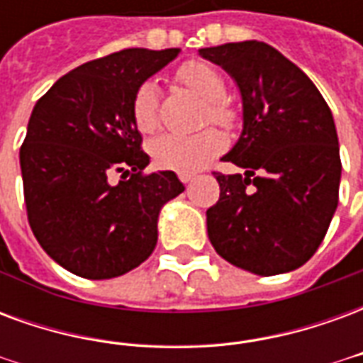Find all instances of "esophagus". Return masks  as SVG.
<instances>
[{
  "label": "esophagus",
  "mask_w": 363,
  "mask_h": 363,
  "mask_svg": "<svg viewBox=\"0 0 363 363\" xmlns=\"http://www.w3.org/2000/svg\"><path fill=\"white\" fill-rule=\"evenodd\" d=\"M179 179H181L182 184H189V182L192 181V174H190V173H179Z\"/></svg>",
  "instance_id": "obj_1"
}]
</instances>
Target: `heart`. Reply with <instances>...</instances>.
<instances>
[{
    "mask_svg": "<svg viewBox=\"0 0 363 363\" xmlns=\"http://www.w3.org/2000/svg\"><path fill=\"white\" fill-rule=\"evenodd\" d=\"M177 82L182 87L204 101L202 124H218L221 128L235 126L239 112L225 99V79L223 75L208 62L190 60L177 69ZM132 120L138 132L143 135L153 134L159 126L157 89L151 82L142 83L132 99ZM225 147V138L220 130L208 128L196 134H161L151 140L147 150L153 163L167 171L177 173H194L206 167Z\"/></svg>",
    "mask_w": 363,
    "mask_h": 363,
    "instance_id": "heart-1",
    "label": "heart"
}]
</instances>
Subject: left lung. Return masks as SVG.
I'll use <instances>...</instances> for the list:
<instances>
[{"instance_id": "8db88e82", "label": "left lung", "mask_w": 363, "mask_h": 363, "mask_svg": "<svg viewBox=\"0 0 363 363\" xmlns=\"http://www.w3.org/2000/svg\"><path fill=\"white\" fill-rule=\"evenodd\" d=\"M239 85L243 132L223 161L245 174L213 173L220 200L206 212L216 252L274 276L311 259L338 206L340 151L333 112L307 75L257 40L200 48Z\"/></svg>"}]
</instances>
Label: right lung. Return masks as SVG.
I'll return each instance as SVG.
<instances>
[{"label": "right lung", "instance_id": "add662e5", "mask_svg": "<svg viewBox=\"0 0 363 363\" xmlns=\"http://www.w3.org/2000/svg\"><path fill=\"white\" fill-rule=\"evenodd\" d=\"M179 48H126L60 77L36 101L21 145L27 218L44 251L75 276L106 280L150 259L163 204L184 186L150 165L132 99ZM112 172L121 173L116 185Z\"/></svg>", "mask_w": 363, "mask_h": 363}]
</instances>
